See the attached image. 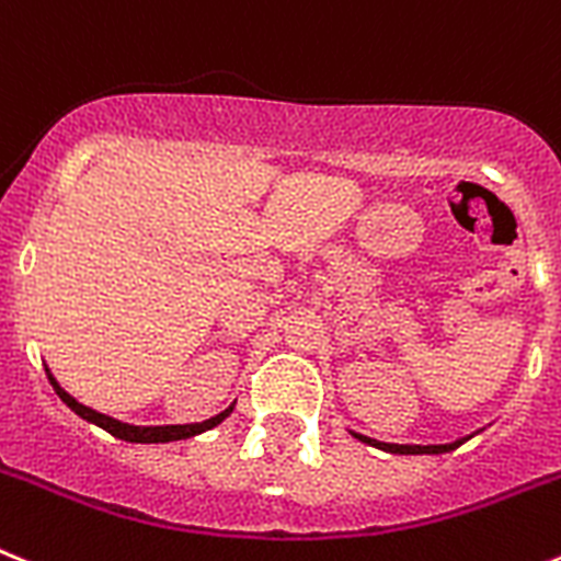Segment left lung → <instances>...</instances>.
Returning a JSON list of instances; mask_svg holds the SVG:
<instances>
[{"mask_svg":"<svg viewBox=\"0 0 561 561\" xmlns=\"http://www.w3.org/2000/svg\"><path fill=\"white\" fill-rule=\"evenodd\" d=\"M351 435H354L356 440H362V444H368V447H376L381 449V453H393V455H440V453H453V449H458L463 440L469 438H458L453 440V444H427V447H421V444H385V440H376V438H368V435H359L351 430Z\"/></svg>","mask_w":561,"mask_h":561,"instance_id":"8db88e82","label":"left lung"}]
</instances>
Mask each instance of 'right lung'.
I'll use <instances>...</instances> for the list:
<instances>
[{
    "instance_id": "add662e5",
    "label": "right lung",
    "mask_w": 561,
    "mask_h": 561,
    "mask_svg": "<svg viewBox=\"0 0 561 561\" xmlns=\"http://www.w3.org/2000/svg\"><path fill=\"white\" fill-rule=\"evenodd\" d=\"M44 370H47V379H49V385H53V390L58 393V399H61L64 404L72 410V413L81 415V419L89 421V424H95V427L106 430V433L114 435V438L128 440V444H168V440L193 438V435H202V433H207V430L219 427L221 421H225L227 415L232 413V408H236V401H232L225 413L213 415V419L202 421V424H165V427H137V424H126V421H117V419H112V415H103V413H98V410L81 404L76 396H69L67 390L58 385V379L49 374L47 365H44Z\"/></svg>"
}]
</instances>
